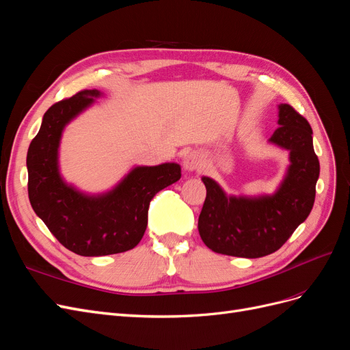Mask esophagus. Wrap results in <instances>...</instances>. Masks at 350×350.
Wrapping results in <instances>:
<instances>
[{
  "label": "esophagus",
  "mask_w": 350,
  "mask_h": 350,
  "mask_svg": "<svg viewBox=\"0 0 350 350\" xmlns=\"http://www.w3.org/2000/svg\"><path fill=\"white\" fill-rule=\"evenodd\" d=\"M204 166V157L198 152H188L184 157V169L187 172L200 171Z\"/></svg>",
  "instance_id": "obj_1"
}]
</instances>
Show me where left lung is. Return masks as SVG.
<instances>
[{
	"label": "left lung",
	"instance_id": "8db88e82",
	"mask_svg": "<svg viewBox=\"0 0 350 350\" xmlns=\"http://www.w3.org/2000/svg\"><path fill=\"white\" fill-rule=\"evenodd\" d=\"M279 125L269 142L289 150L291 165L273 196H226L213 179L201 178L207 194L198 232L211 251L243 258L269 256L311 213L320 176L311 125L288 103L279 105Z\"/></svg>",
	"mask_w": 350,
	"mask_h": 350
}]
</instances>
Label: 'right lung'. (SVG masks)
Here are the masks:
<instances>
[{"instance_id": "obj_1", "label": "right lung", "mask_w": 350, "mask_h": 350, "mask_svg": "<svg viewBox=\"0 0 350 350\" xmlns=\"http://www.w3.org/2000/svg\"><path fill=\"white\" fill-rule=\"evenodd\" d=\"M81 90L45 112L27 150V191L35 213L59 243L84 257L133 250L144 235L152 198L181 178L178 163L137 166L111 191L80 193L64 183L58 169V147L64 126L99 98Z\"/></svg>"}]
</instances>
